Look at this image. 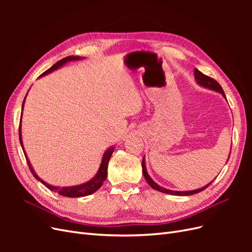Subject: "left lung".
<instances>
[{"label":"left lung","mask_w":252,"mask_h":252,"mask_svg":"<svg viewBox=\"0 0 252 252\" xmlns=\"http://www.w3.org/2000/svg\"><path fill=\"white\" fill-rule=\"evenodd\" d=\"M194 78L196 80V82L200 84L201 86H204L206 88H209V89H212V90H216L218 91V93H220L224 96H225V94L223 91V88L220 87V84L215 80L212 79L210 77H208V75H206L204 73H202L200 70L195 69L194 70ZM226 97V96H225ZM142 168H143V174H144V178L146 179L148 184L154 188L156 190H158V191H161L163 193H167V194H173V195H191V194H195V193H199L201 191H203L204 189L207 188L211 183H209L208 185H206L200 189H196V190H191V191H173V190H169V189H166V188H163L161 186H158L156 182H154L151 180V178L149 177V174L147 173V170H146V166H145V161H144V158H143V161H142Z\"/></svg>","instance_id":"8db88e82"}]
</instances>
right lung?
<instances>
[{
  "mask_svg": "<svg viewBox=\"0 0 252 252\" xmlns=\"http://www.w3.org/2000/svg\"><path fill=\"white\" fill-rule=\"evenodd\" d=\"M82 58L81 57H67V58H64L62 60H60L59 62H57L55 65L51 66L49 69H47L45 72H43L40 77H42V75H45L47 74L53 70L58 69L59 67L63 66L65 63L67 62H70V61H78V60H81ZM24 102L25 100L23 101V106H24ZM22 106V108H23ZM19 138H20V143H21V146L23 148V143H22V134H21V123H20V127H19ZM24 149V148H23ZM114 148L111 147L110 149H108L107 151L105 152L104 156H103V159H102V163H101V166H100V169H98L97 173L95 174V177L90 180L89 182L85 183V184H82V185H78V186H72V187H62V188H59V187H55V186H51L49 184H47V183H45L44 181H42L37 175L35 174V172L33 171L32 165H30L28 158L26 157V154L25 155V158H26V161H27V164L29 166V169L30 171H32V173L33 174V177L37 180V181H41L43 184L46 186L48 189L50 190H55L56 192H58L59 194L63 195V196H68V197H79V196H85V195H89L91 193L95 192L96 190L100 188L102 185L104 181L106 180V178H107V168H108V163H109V159H110V157L112 155ZM24 151V150H23Z\"/></svg>",
  "mask_w": 252,
  "mask_h": 252,
  "instance_id": "1",
  "label": "right lung"
}]
</instances>
